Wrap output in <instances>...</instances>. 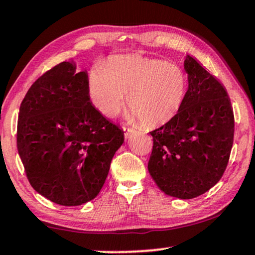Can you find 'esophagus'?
<instances>
[{
    "label": "esophagus",
    "instance_id": "esophagus-1",
    "mask_svg": "<svg viewBox=\"0 0 255 255\" xmlns=\"http://www.w3.org/2000/svg\"><path fill=\"white\" fill-rule=\"evenodd\" d=\"M124 133H125V137L128 138V137L130 136L131 134L134 133V130L131 129V128H126V127H124Z\"/></svg>",
    "mask_w": 255,
    "mask_h": 255
}]
</instances>
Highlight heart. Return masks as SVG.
<instances>
[{"label":"heart","instance_id":"b5f03b06","mask_svg":"<svg viewBox=\"0 0 255 255\" xmlns=\"http://www.w3.org/2000/svg\"><path fill=\"white\" fill-rule=\"evenodd\" d=\"M88 92L94 107L107 118L117 117L127 95L128 119L154 128L169 122L181 109L187 77L174 63L127 54L93 69Z\"/></svg>","mask_w":255,"mask_h":255}]
</instances>
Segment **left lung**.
<instances>
[{
	"mask_svg": "<svg viewBox=\"0 0 255 255\" xmlns=\"http://www.w3.org/2000/svg\"><path fill=\"white\" fill-rule=\"evenodd\" d=\"M185 101L178 114L150 131L148 172L165 194L187 200L204 194L226 169L234 136V115L225 87L198 60L187 55Z\"/></svg>",
	"mask_w": 255,
	"mask_h": 255,
	"instance_id": "1",
	"label": "left lung"
}]
</instances>
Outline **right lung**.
<instances>
[{
	"label": "right lung",
	"mask_w": 255,
	"mask_h": 255,
	"mask_svg": "<svg viewBox=\"0 0 255 255\" xmlns=\"http://www.w3.org/2000/svg\"><path fill=\"white\" fill-rule=\"evenodd\" d=\"M125 135L90 102L88 73L64 61L33 83L20 107L17 149L30 185L61 206L99 194Z\"/></svg>",
	"instance_id": "right-lung-1"
}]
</instances>
